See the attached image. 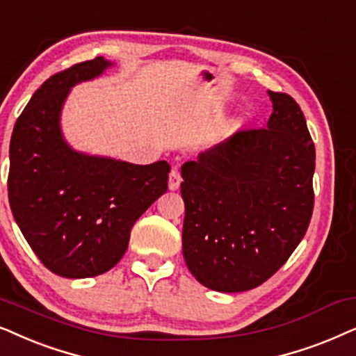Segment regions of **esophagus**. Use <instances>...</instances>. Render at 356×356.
I'll return each instance as SVG.
<instances>
[{
  "label": "esophagus",
  "instance_id": "obj_1",
  "mask_svg": "<svg viewBox=\"0 0 356 356\" xmlns=\"http://www.w3.org/2000/svg\"><path fill=\"white\" fill-rule=\"evenodd\" d=\"M181 182H182L181 172H179L177 169L170 170V174H169V188H170V191H177V188L181 187Z\"/></svg>",
  "mask_w": 356,
  "mask_h": 356
}]
</instances>
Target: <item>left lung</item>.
I'll use <instances>...</instances> for the list:
<instances>
[{
    "instance_id": "left-lung-1",
    "label": "left lung",
    "mask_w": 356,
    "mask_h": 356,
    "mask_svg": "<svg viewBox=\"0 0 356 356\" xmlns=\"http://www.w3.org/2000/svg\"><path fill=\"white\" fill-rule=\"evenodd\" d=\"M265 129H244L182 165L184 259L202 285L248 291L305 238L314 208L316 149L301 107L268 91Z\"/></svg>"
}]
</instances>
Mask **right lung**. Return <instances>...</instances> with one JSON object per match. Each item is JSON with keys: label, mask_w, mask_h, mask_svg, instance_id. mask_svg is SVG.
Masks as SVG:
<instances>
[{"label": "right lung", "mask_w": 356, "mask_h": 356, "mask_svg": "<svg viewBox=\"0 0 356 356\" xmlns=\"http://www.w3.org/2000/svg\"><path fill=\"white\" fill-rule=\"evenodd\" d=\"M111 66L104 56L50 76L14 125L9 205L40 262L65 278L96 277L123 257L136 220L168 191L165 161L138 165L76 153L60 131L70 88Z\"/></svg>", "instance_id": "obj_1"}]
</instances>
